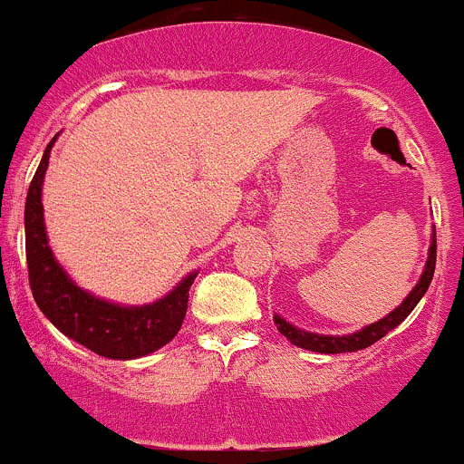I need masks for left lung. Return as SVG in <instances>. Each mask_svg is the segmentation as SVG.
<instances>
[{
  "label": "left lung",
  "instance_id": "left-lung-1",
  "mask_svg": "<svg viewBox=\"0 0 464 464\" xmlns=\"http://www.w3.org/2000/svg\"><path fill=\"white\" fill-rule=\"evenodd\" d=\"M434 266H437V228H432V237H430V250H428V261L426 267H423V275L420 276V283H417L415 289L406 295L404 303L389 314L382 320L370 324V326L361 328L353 334H342V337H333V334H315V333H306L303 328H295L294 324H289L283 320V317L275 315V324L278 328V333L285 334V337L298 348L311 350V353H320V354H339V353H356V350L370 348L372 343H376L378 339H382L389 331H393L398 324H401L409 317V314L415 309L417 303L421 300V295L428 292L430 281L434 276Z\"/></svg>",
  "mask_w": 464,
  "mask_h": 464
}]
</instances>
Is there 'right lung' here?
Segmentation results:
<instances>
[{"label":"right lung","instance_id":"right-lung-1","mask_svg":"<svg viewBox=\"0 0 464 464\" xmlns=\"http://www.w3.org/2000/svg\"><path fill=\"white\" fill-rule=\"evenodd\" d=\"M55 138L44 149L25 198V256L38 309L60 333L105 359H138L166 345L181 328L188 311L192 272L153 304L121 306L83 292L71 281L49 248L43 220V179Z\"/></svg>","mask_w":464,"mask_h":464}]
</instances>
